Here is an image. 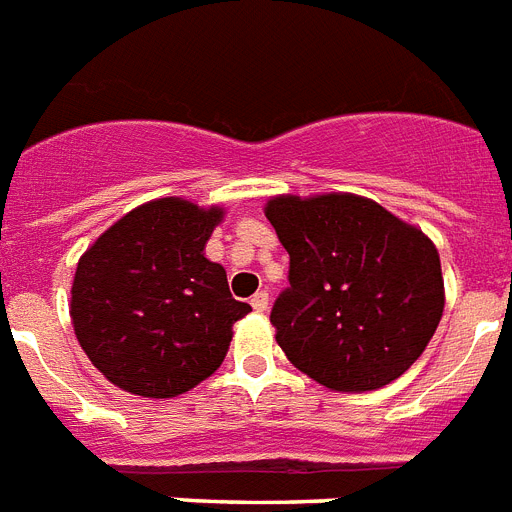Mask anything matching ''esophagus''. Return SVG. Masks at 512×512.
Instances as JSON below:
<instances>
[{
	"instance_id": "34e87169",
	"label": "esophagus",
	"mask_w": 512,
	"mask_h": 512,
	"mask_svg": "<svg viewBox=\"0 0 512 512\" xmlns=\"http://www.w3.org/2000/svg\"><path fill=\"white\" fill-rule=\"evenodd\" d=\"M249 304H252L255 312H265V309H268V294H265V291H257V294L249 299Z\"/></svg>"
}]
</instances>
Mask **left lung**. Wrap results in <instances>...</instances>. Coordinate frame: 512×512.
Segmentation results:
<instances>
[{"mask_svg":"<svg viewBox=\"0 0 512 512\" xmlns=\"http://www.w3.org/2000/svg\"><path fill=\"white\" fill-rule=\"evenodd\" d=\"M289 252V289L270 322L289 362L330 390L364 393L422 356L440 325L445 286L422 229L349 192L268 200Z\"/></svg>","mask_w":512,"mask_h":512,"instance_id":"obj_1","label":"left lung"}]
</instances>
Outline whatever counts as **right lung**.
<instances>
[{"label": "right lung", "mask_w": 512, "mask_h": 512, "mask_svg": "<svg viewBox=\"0 0 512 512\" xmlns=\"http://www.w3.org/2000/svg\"><path fill=\"white\" fill-rule=\"evenodd\" d=\"M223 208L161 197L130 210L85 249L72 281L75 336L98 372L143 398H174L221 367L236 302L205 257Z\"/></svg>", "instance_id": "right-lung-1"}]
</instances>
